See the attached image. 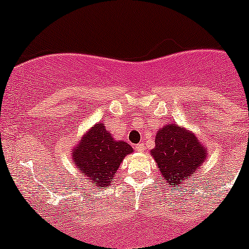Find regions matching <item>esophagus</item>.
I'll return each mask as SVG.
<instances>
[{
  "label": "esophagus",
  "instance_id": "esophagus-1",
  "mask_svg": "<svg viewBox=\"0 0 249 249\" xmlns=\"http://www.w3.org/2000/svg\"><path fill=\"white\" fill-rule=\"evenodd\" d=\"M134 148H136V151H138V152H142V151L145 150L144 144H138V145H136V146H134Z\"/></svg>",
  "mask_w": 249,
  "mask_h": 249
}]
</instances>
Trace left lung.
I'll list each match as a JSON object with an SVG mask.
<instances>
[{
  "mask_svg": "<svg viewBox=\"0 0 249 249\" xmlns=\"http://www.w3.org/2000/svg\"><path fill=\"white\" fill-rule=\"evenodd\" d=\"M151 153L164 182L173 187H180L193 178L207 157L196 136L176 124H168L158 131L156 147Z\"/></svg>",
  "mask_w": 249,
  "mask_h": 249,
  "instance_id": "1",
  "label": "left lung"
}]
</instances>
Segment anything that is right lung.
I'll use <instances>...</instances> for the list:
<instances>
[{
	"mask_svg": "<svg viewBox=\"0 0 249 249\" xmlns=\"http://www.w3.org/2000/svg\"><path fill=\"white\" fill-rule=\"evenodd\" d=\"M132 151L127 142H116L101 123L85 133L72 157L79 173L87 177L89 184L107 188L112 184L111 180L123 159Z\"/></svg>",
	"mask_w": 249,
	"mask_h": 249,
	"instance_id": "add662e5",
	"label": "right lung"
}]
</instances>
